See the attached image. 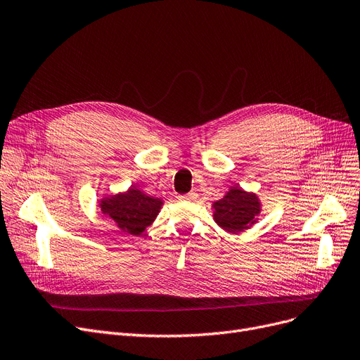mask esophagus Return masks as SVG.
<instances>
[{
	"label": "esophagus",
	"mask_w": 360,
	"mask_h": 360,
	"mask_svg": "<svg viewBox=\"0 0 360 360\" xmlns=\"http://www.w3.org/2000/svg\"><path fill=\"white\" fill-rule=\"evenodd\" d=\"M196 192H189L188 195H183V196H180V199L181 200H195L196 199Z\"/></svg>",
	"instance_id": "34e87169"
}]
</instances>
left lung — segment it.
<instances>
[{
  "label": "left lung",
  "mask_w": 360,
  "mask_h": 360,
  "mask_svg": "<svg viewBox=\"0 0 360 360\" xmlns=\"http://www.w3.org/2000/svg\"><path fill=\"white\" fill-rule=\"evenodd\" d=\"M212 208L215 223L229 233H240L257 223L262 202L255 193L235 186L220 200L214 202Z\"/></svg>",
  "instance_id": "left-lung-1"
}]
</instances>
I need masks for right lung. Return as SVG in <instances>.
Listing matches in <instances>:
<instances>
[{"instance_id": "1", "label": "right lung", "mask_w": 360, "mask_h": 360, "mask_svg": "<svg viewBox=\"0 0 360 360\" xmlns=\"http://www.w3.org/2000/svg\"><path fill=\"white\" fill-rule=\"evenodd\" d=\"M98 207L122 232L137 236L155 221L161 211L162 199L148 196L131 186L127 192L100 199Z\"/></svg>"}]
</instances>
